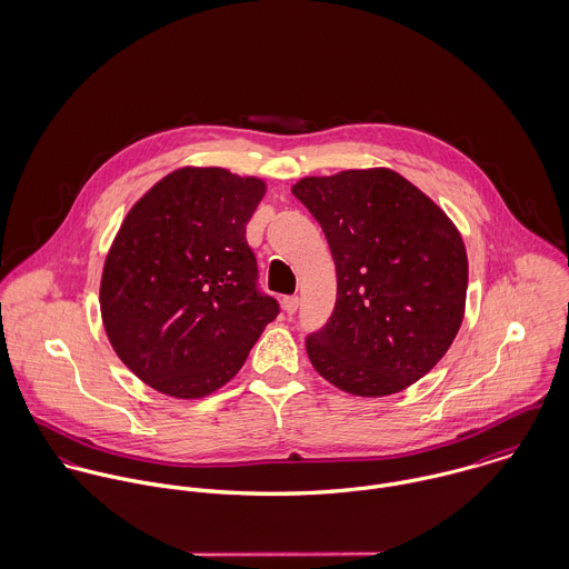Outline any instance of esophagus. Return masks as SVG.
Segmentation results:
<instances>
[{
    "instance_id": "1",
    "label": "esophagus",
    "mask_w": 569,
    "mask_h": 569,
    "mask_svg": "<svg viewBox=\"0 0 569 569\" xmlns=\"http://www.w3.org/2000/svg\"><path fill=\"white\" fill-rule=\"evenodd\" d=\"M298 305H300L298 296H287V298H282V307H284V311H287L289 316H293V313L298 311Z\"/></svg>"
}]
</instances>
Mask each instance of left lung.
I'll use <instances>...</instances> for the list:
<instances>
[{"label":"left lung","mask_w":569,"mask_h":569,"mask_svg":"<svg viewBox=\"0 0 569 569\" xmlns=\"http://www.w3.org/2000/svg\"><path fill=\"white\" fill-rule=\"evenodd\" d=\"M291 192L325 230L337 302L307 352L337 390L379 399L422 379L453 343L469 260L456 223L390 168L302 177Z\"/></svg>","instance_id":"obj_1"}]
</instances>
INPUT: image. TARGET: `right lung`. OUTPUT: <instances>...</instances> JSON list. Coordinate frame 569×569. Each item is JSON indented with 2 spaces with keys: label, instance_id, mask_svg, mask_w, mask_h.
Masks as SVG:
<instances>
[{
  "label": "right lung",
  "instance_id": "add662e5",
  "mask_svg": "<svg viewBox=\"0 0 569 569\" xmlns=\"http://www.w3.org/2000/svg\"><path fill=\"white\" fill-rule=\"evenodd\" d=\"M264 192L260 177L181 166L127 212L104 258L100 316L120 361L149 388L183 401L217 392L276 320L244 241Z\"/></svg>",
  "mask_w": 569,
  "mask_h": 569
}]
</instances>
